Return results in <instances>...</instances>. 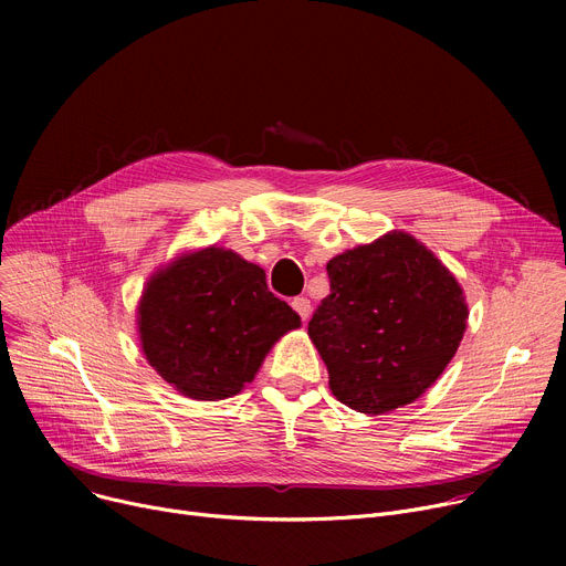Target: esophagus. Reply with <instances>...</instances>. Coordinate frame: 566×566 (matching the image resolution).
Wrapping results in <instances>:
<instances>
[{
	"instance_id": "obj_1",
	"label": "esophagus",
	"mask_w": 566,
	"mask_h": 566,
	"mask_svg": "<svg viewBox=\"0 0 566 566\" xmlns=\"http://www.w3.org/2000/svg\"><path fill=\"white\" fill-rule=\"evenodd\" d=\"M291 307L301 314L303 321H307L310 314H312V305H310L307 298H293V301H291Z\"/></svg>"
}]
</instances>
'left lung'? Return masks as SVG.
<instances>
[{
  "instance_id": "obj_1",
  "label": "left lung",
  "mask_w": 566,
  "mask_h": 566,
  "mask_svg": "<svg viewBox=\"0 0 566 566\" xmlns=\"http://www.w3.org/2000/svg\"><path fill=\"white\" fill-rule=\"evenodd\" d=\"M325 268L331 295L307 333L337 401L365 415L418 401L468 328L465 293L450 268L397 229L333 256Z\"/></svg>"
}]
</instances>
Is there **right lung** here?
Here are the masks:
<instances>
[{
    "mask_svg": "<svg viewBox=\"0 0 566 566\" xmlns=\"http://www.w3.org/2000/svg\"><path fill=\"white\" fill-rule=\"evenodd\" d=\"M301 316L268 291L263 268L233 250H188L146 280L137 337L146 363L195 401H220L254 380Z\"/></svg>",
    "mask_w": 566,
    "mask_h": 566,
    "instance_id": "1",
    "label": "right lung"
}]
</instances>
